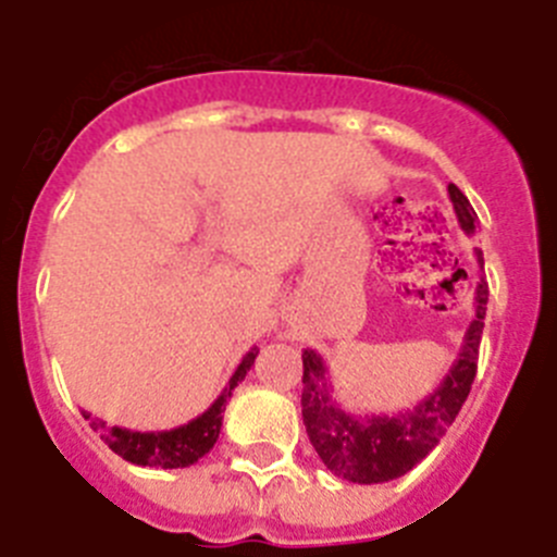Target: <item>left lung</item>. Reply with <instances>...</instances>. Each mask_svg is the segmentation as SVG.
Instances as JSON below:
<instances>
[{
    "mask_svg": "<svg viewBox=\"0 0 557 557\" xmlns=\"http://www.w3.org/2000/svg\"><path fill=\"white\" fill-rule=\"evenodd\" d=\"M449 200L455 206L457 223L466 234H474L476 211L469 198L449 184ZM480 268L482 250H474ZM485 309H488V282L480 275L474 293V321L466 329L457 359L451 362L444 382L412 410L396 416H351L337 405L332 396V385L326 376V362L318 351L307 348L304 359V393L301 412L307 435L314 451L321 455L323 466L332 474L343 476L359 485L373 482H391L407 474L424 460L455 424L462 401L469 398L471 382L476 376V357H480L482 326H485Z\"/></svg>",
    "mask_w": 557,
    "mask_h": 557,
    "instance_id": "left-lung-1",
    "label": "left lung"
}]
</instances>
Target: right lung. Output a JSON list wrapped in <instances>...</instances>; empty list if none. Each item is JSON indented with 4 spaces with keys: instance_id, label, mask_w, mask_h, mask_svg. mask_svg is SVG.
Wrapping results in <instances>:
<instances>
[{
    "instance_id": "obj_1",
    "label": "right lung",
    "mask_w": 557,
    "mask_h": 557,
    "mask_svg": "<svg viewBox=\"0 0 557 557\" xmlns=\"http://www.w3.org/2000/svg\"><path fill=\"white\" fill-rule=\"evenodd\" d=\"M256 354H259V348H250L245 354L234 376L228 379L225 391L214 398V405L203 416L191 418L189 424L164 432H136L125 430V426H106V421L97 418V421H91V426L102 432V441L108 444V449L116 451L122 460L136 462V466H159V469H186V466L198 462L200 457L214 449L220 437V426H223L225 405H228L234 387L243 382L245 373L253 366ZM83 416L91 418V412L83 410Z\"/></svg>"
}]
</instances>
